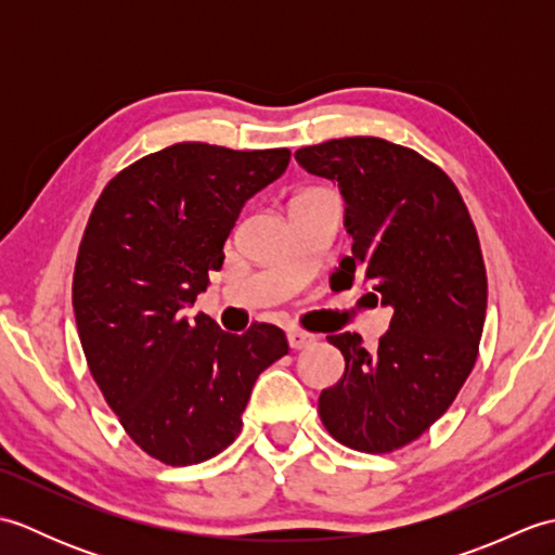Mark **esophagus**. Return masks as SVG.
<instances>
[{
  "mask_svg": "<svg viewBox=\"0 0 555 555\" xmlns=\"http://www.w3.org/2000/svg\"><path fill=\"white\" fill-rule=\"evenodd\" d=\"M317 340V336L308 334V332H300V328H288V344L293 350H300V348H308Z\"/></svg>",
  "mask_w": 555,
  "mask_h": 555,
  "instance_id": "esophagus-1",
  "label": "esophagus"
}]
</instances>
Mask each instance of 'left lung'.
Returning <instances> with one entry per match:
<instances>
[{
	"label": "left lung",
	"mask_w": 555,
	"mask_h": 555,
	"mask_svg": "<svg viewBox=\"0 0 555 555\" xmlns=\"http://www.w3.org/2000/svg\"><path fill=\"white\" fill-rule=\"evenodd\" d=\"M302 169L338 183L352 255L332 274L391 310L376 348L360 334L326 336L346 372L320 396L336 441L388 453L415 441L453 403L475 367L487 317V269L453 181L382 138L326 140L296 152Z\"/></svg>",
	"instance_id": "left-lung-1"
}]
</instances>
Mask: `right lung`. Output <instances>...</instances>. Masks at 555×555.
<instances>
[{
	"mask_svg": "<svg viewBox=\"0 0 555 555\" xmlns=\"http://www.w3.org/2000/svg\"><path fill=\"white\" fill-rule=\"evenodd\" d=\"M288 162L286 147L179 143L116 173L92 209L74 271L80 346L126 434L162 463L231 446L259 372L288 352L274 324L235 336L185 317L241 209Z\"/></svg>",
	"mask_w": 555,
	"mask_h": 555,
	"instance_id": "1",
	"label": "right lung"
}]
</instances>
